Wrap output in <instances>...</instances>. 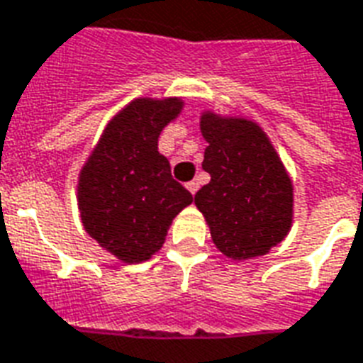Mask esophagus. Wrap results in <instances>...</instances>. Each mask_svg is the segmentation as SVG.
Wrapping results in <instances>:
<instances>
[{
  "label": "esophagus",
  "instance_id": "obj_1",
  "mask_svg": "<svg viewBox=\"0 0 363 363\" xmlns=\"http://www.w3.org/2000/svg\"><path fill=\"white\" fill-rule=\"evenodd\" d=\"M187 189H189V193H193V195H195V193H197V189H199V182H197V179H193V182H189V184H187Z\"/></svg>",
  "mask_w": 363,
  "mask_h": 363
}]
</instances>
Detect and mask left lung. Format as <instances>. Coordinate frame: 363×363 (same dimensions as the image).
Instances as JSON below:
<instances>
[{"label":"left lung","instance_id":"1","mask_svg":"<svg viewBox=\"0 0 363 363\" xmlns=\"http://www.w3.org/2000/svg\"><path fill=\"white\" fill-rule=\"evenodd\" d=\"M201 132L211 182L199 189L195 204L212 241L233 260L266 255L293 223V184L281 159L252 120L206 111Z\"/></svg>","mask_w":363,"mask_h":363}]
</instances>
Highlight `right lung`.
Here are the masks:
<instances>
[{"label":"right lung","instance_id":"add662e5","mask_svg":"<svg viewBox=\"0 0 363 363\" xmlns=\"http://www.w3.org/2000/svg\"><path fill=\"white\" fill-rule=\"evenodd\" d=\"M182 108L179 97L133 99L108 122L80 172L82 223L122 262L149 260L164 243L172 220L193 203L159 152L162 128Z\"/></svg>","mask_w":363,"mask_h":363}]
</instances>
